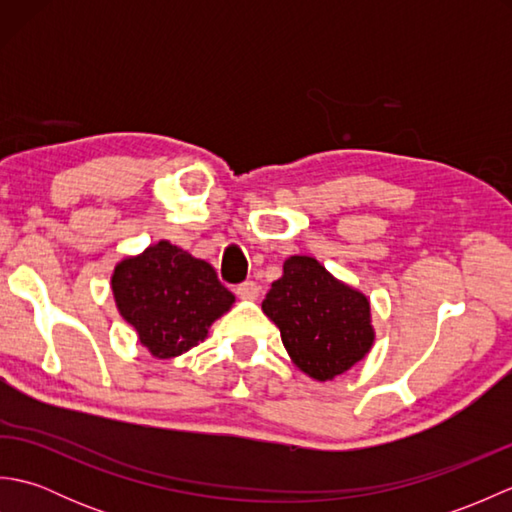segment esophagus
Wrapping results in <instances>:
<instances>
[{
    "mask_svg": "<svg viewBox=\"0 0 512 512\" xmlns=\"http://www.w3.org/2000/svg\"><path fill=\"white\" fill-rule=\"evenodd\" d=\"M235 295L239 299H257L259 297V286L255 281H244V284H239L235 288Z\"/></svg>",
    "mask_w": 512,
    "mask_h": 512,
    "instance_id": "obj_1",
    "label": "esophagus"
}]
</instances>
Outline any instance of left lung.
I'll use <instances>...</instances> for the list:
<instances>
[{
    "mask_svg": "<svg viewBox=\"0 0 512 512\" xmlns=\"http://www.w3.org/2000/svg\"><path fill=\"white\" fill-rule=\"evenodd\" d=\"M262 308L295 365L317 380L347 372L374 343L367 297L312 257L286 259L284 277L270 286Z\"/></svg>",
    "mask_w": 512,
    "mask_h": 512,
    "instance_id": "obj_1",
    "label": "left lung"
}]
</instances>
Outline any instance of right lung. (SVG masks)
<instances>
[{
    "instance_id": "add662e5",
    "label": "right lung",
    "mask_w": 512,
    "mask_h": 512,
    "mask_svg": "<svg viewBox=\"0 0 512 512\" xmlns=\"http://www.w3.org/2000/svg\"><path fill=\"white\" fill-rule=\"evenodd\" d=\"M112 290L123 319L156 358L180 356L204 341L211 323L235 301L211 264L165 239L123 259Z\"/></svg>"
}]
</instances>
